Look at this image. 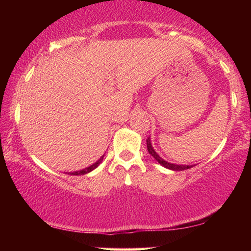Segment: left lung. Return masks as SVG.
<instances>
[{"instance_id": "left-lung-1", "label": "left lung", "mask_w": 251, "mask_h": 251, "mask_svg": "<svg viewBox=\"0 0 251 251\" xmlns=\"http://www.w3.org/2000/svg\"><path fill=\"white\" fill-rule=\"evenodd\" d=\"M146 144H147V151H149V153L152 155L154 159H155L157 162H159L161 166L167 168V169H170V170H175V171H181V170H186V169H190L193 166H184V164H175V163H170V162H167L166 160H163L162 157H161L159 154H157L155 151H154L153 146H152V143H151V139L150 137L146 139Z\"/></svg>"}]
</instances>
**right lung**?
I'll return each instance as SVG.
<instances>
[{
	"mask_svg": "<svg viewBox=\"0 0 251 251\" xmlns=\"http://www.w3.org/2000/svg\"><path fill=\"white\" fill-rule=\"evenodd\" d=\"M102 159H104V155H102L100 159H99L97 162H95L94 164H91L90 167H88V168H85V169H82V170H78V171H74V173H70V175H74V176H78V175H85V174H89L90 173V171H92L94 169H96V168H97L99 164L101 163V161H102Z\"/></svg>",
	"mask_w": 251,
	"mask_h": 251,
	"instance_id": "obj_1",
	"label": "right lung"
}]
</instances>
